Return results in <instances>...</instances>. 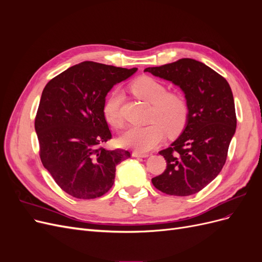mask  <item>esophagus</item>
<instances>
[{
  "mask_svg": "<svg viewBox=\"0 0 262 262\" xmlns=\"http://www.w3.org/2000/svg\"><path fill=\"white\" fill-rule=\"evenodd\" d=\"M132 156L133 157H147L148 153H142V152H139V150H133Z\"/></svg>",
  "mask_w": 262,
  "mask_h": 262,
  "instance_id": "34e87169",
  "label": "esophagus"
}]
</instances>
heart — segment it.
<instances>
[{
    "label": "heart",
    "mask_w": 262,
    "mask_h": 262,
    "mask_svg": "<svg viewBox=\"0 0 262 262\" xmlns=\"http://www.w3.org/2000/svg\"><path fill=\"white\" fill-rule=\"evenodd\" d=\"M133 94L142 100L152 105L146 126H132L119 139L120 144L139 152H147L161 143L165 131L175 136L185 128L188 119V105L179 94L168 93L167 87L155 78L143 76L131 86ZM121 93L114 91L102 106V114L106 121L116 129L123 125L120 115Z\"/></svg>",
    "instance_id": "obj_1"
}]
</instances>
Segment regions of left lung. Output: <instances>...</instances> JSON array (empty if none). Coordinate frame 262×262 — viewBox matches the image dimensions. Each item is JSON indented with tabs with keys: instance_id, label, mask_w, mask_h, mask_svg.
I'll list each match as a JSON object with an SVG mask.
<instances>
[{
	"instance_id": "8db88e82",
	"label": "left lung",
	"mask_w": 262,
	"mask_h": 262,
	"mask_svg": "<svg viewBox=\"0 0 262 262\" xmlns=\"http://www.w3.org/2000/svg\"><path fill=\"white\" fill-rule=\"evenodd\" d=\"M144 72L179 86L188 105L185 129L160 152L167 166L152 184L166 194H194L216 178L226 162L237 123L231 86L204 63L188 58Z\"/></svg>"
}]
</instances>
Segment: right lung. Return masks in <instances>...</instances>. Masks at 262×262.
I'll use <instances>...</instances> for the list:
<instances>
[{
    "label": "right lung",
    "instance_id": "obj_1",
    "mask_svg": "<svg viewBox=\"0 0 262 262\" xmlns=\"http://www.w3.org/2000/svg\"><path fill=\"white\" fill-rule=\"evenodd\" d=\"M137 70L85 61L53 77L42 91L35 118L39 155L57 185L76 199L108 192L116 166L131 156L102 146L112 139L102 106L114 85Z\"/></svg>",
    "mask_w": 262,
    "mask_h": 262
}]
</instances>
